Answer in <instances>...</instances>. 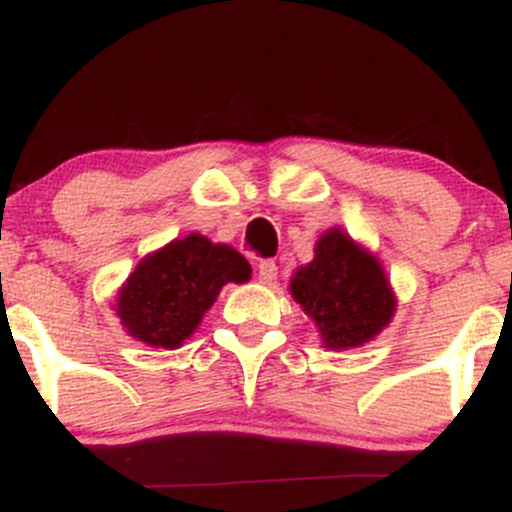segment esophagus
Instances as JSON below:
<instances>
[{"label": "esophagus", "mask_w": 512, "mask_h": 512, "mask_svg": "<svg viewBox=\"0 0 512 512\" xmlns=\"http://www.w3.org/2000/svg\"><path fill=\"white\" fill-rule=\"evenodd\" d=\"M276 272H279V267H276L274 260H262L257 264V276H260V281H264V284H272L276 279Z\"/></svg>", "instance_id": "1"}]
</instances>
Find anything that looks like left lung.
I'll use <instances>...</instances> for the list:
<instances>
[{
    "label": "left lung",
    "mask_w": 512,
    "mask_h": 512,
    "mask_svg": "<svg viewBox=\"0 0 512 512\" xmlns=\"http://www.w3.org/2000/svg\"><path fill=\"white\" fill-rule=\"evenodd\" d=\"M291 293L315 320L327 349L361 346L395 313L383 267L342 231L320 238L315 260L293 276Z\"/></svg>",
    "instance_id": "1"
}]
</instances>
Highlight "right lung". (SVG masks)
<instances>
[{
  "label": "right lung",
  "mask_w": 512,
  "mask_h": 512,
  "mask_svg": "<svg viewBox=\"0 0 512 512\" xmlns=\"http://www.w3.org/2000/svg\"><path fill=\"white\" fill-rule=\"evenodd\" d=\"M250 272L240 252L192 233L139 262L117 298V315L132 337L175 349L197 330L221 286L243 284Z\"/></svg>",
  "instance_id": "obj_1"
}]
</instances>
